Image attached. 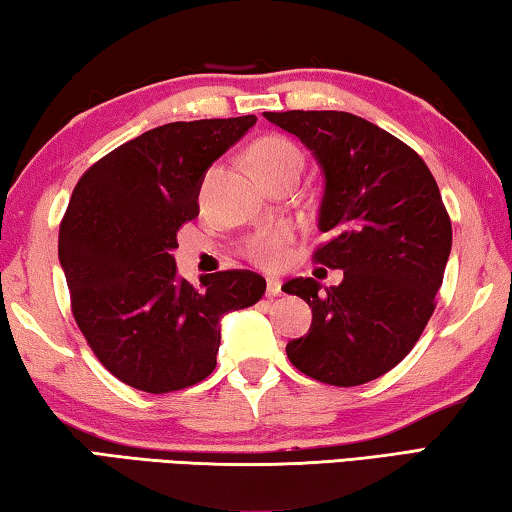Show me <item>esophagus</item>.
Here are the masks:
<instances>
[{
    "instance_id": "obj_1",
    "label": "esophagus",
    "mask_w": 512,
    "mask_h": 512,
    "mask_svg": "<svg viewBox=\"0 0 512 512\" xmlns=\"http://www.w3.org/2000/svg\"><path fill=\"white\" fill-rule=\"evenodd\" d=\"M282 293V282L275 280V277H268V284H266V296L268 298H275Z\"/></svg>"
}]
</instances>
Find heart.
Segmentation results:
<instances>
[{
	"label": "heart",
	"mask_w": 512,
	"mask_h": 512,
	"mask_svg": "<svg viewBox=\"0 0 512 512\" xmlns=\"http://www.w3.org/2000/svg\"><path fill=\"white\" fill-rule=\"evenodd\" d=\"M248 158L255 173L264 180V183L271 178L282 176V173H300L302 169L300 149L284 135L259 137V140L250 146ZM291 239L293 230L289 225H275V228L262 230L250 237L244 246V253L250 262H255L259 266H277L282 262L284 253H287Z\"/></svg>",
	"instance_id": "1"
}]
</instances>
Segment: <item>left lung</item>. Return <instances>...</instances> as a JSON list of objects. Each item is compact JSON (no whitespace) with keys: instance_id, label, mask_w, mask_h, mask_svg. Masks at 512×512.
Instances as JSON below:
<instances>
[{"instance_id":"obj_1","label":"left lung","mask_w":512,"mask_h":512,"mask_svg":"<svg viewBox=\"0 0 512 512\" xmlns=\"http://www.w3.org/2000/svg\"><path fill=\"white\" fill-rule=\"evenodd\" d=\"M300 137L325 176L314 262L341 268L339 287L284 284L311 307V327L287 357L307 377L359 386L413 350L436 309L452 221L424 160L384 128L339 110L264 112Z\"/></svg>"}]
</instances>
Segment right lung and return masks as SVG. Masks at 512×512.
I'll list each match as a JSON object with an SVG mask.
<instances>
[{"label": "right lung", "instance_id": "obj_1", "mask_svg": "<svg viewBox=\"0 0 512 512\" xmlns=\"http://www.w3.org/2000/svg\"><path fill=\"white\" fill-rule=\"evenodd\" d=\"M257 117L173 121L121 144L76 183L60 221L58 259L72 314L97 359L124 384L171 393L216 368L221 318L255 305L253 271L178 277V230L198 216L214 160Z\"/></svg>", "mask_w": 512, "mask_h": 512}]
</instances>
